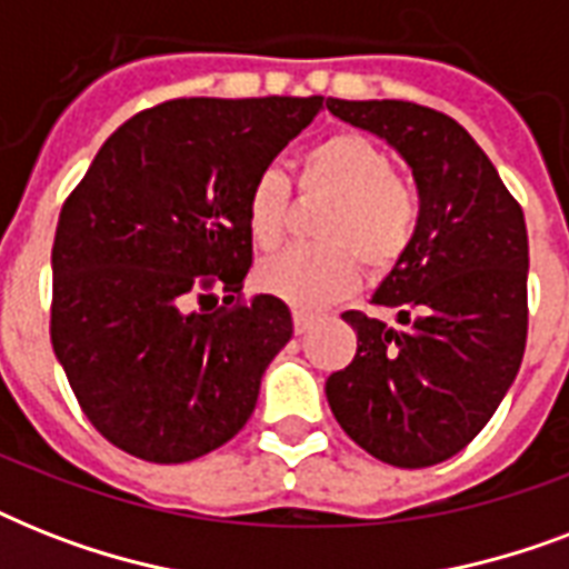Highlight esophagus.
<instances>
[{"mask_svg": "<svg viewBox=\"0 0 569 569\" xmlns=\"http://www.w3.org/2000/svg\"><path fill=\"white\" fill-rule=\"evenodd\" d=\"M292 321H295V333L301 337V333H307V330L316 325V316L312 312H303V310H295L292 312Z\"/></svg>", "mask_w": 569, "mask_h": 569, "instance_id": "1", "label": "esophagus"}]
</instances>
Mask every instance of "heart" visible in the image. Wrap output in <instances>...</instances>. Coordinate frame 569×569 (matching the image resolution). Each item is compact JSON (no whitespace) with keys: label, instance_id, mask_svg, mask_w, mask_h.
Instances as JSON below:
<instances>
[{"label":"heart","instance_id":"1","mask_svg":"<svg viewBox=\"0 0 569 569\" xmlns=\"http://www.w3.org/2000/svg\"><path fill=\"white\" fill-rule=\"evenodd\" d=\"M303 194L333 197L319 218L321 244L286 248L259 262L257 286L292 307H325L346 298L360 280L396 268L413 244L419 197L396 173L392 156L360 132H337L310 147L298 168ZM289 182L262 171L244 200V221L259 250H274L289 227Z\"/></svg>","mask_w":569,"mask_h":569}]
</instances>
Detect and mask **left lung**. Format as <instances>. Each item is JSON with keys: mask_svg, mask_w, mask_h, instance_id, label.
<instances>
[{"mask_svg": "<svg viewBox=\"0 0 569 569\" xmlns=\"http://www.w3.org/2000/svg\"><path fill=\"white\" fill-rule=\"evenodd\" d=\"M413 171L419 223L372 303L401 328L348 310L355 360L328 378L342 431L401 469L458 455L520 372L529 333V236L520 203L458 120L405 100H328Z\"/></svg>", "mask_w": 569, "mask_h": 569, "instance_id": "1", "label": "left lung"}]
</instances>
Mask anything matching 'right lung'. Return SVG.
<instances>
[{"instance_id":"add662e5","label":"right lung","mask_w":569,"mask_h":569,"mask_svg":"<svg viewBox=\"0 0 569 569\" xmlns=\"http://www.w3.org/2000/svg\"><path fill=\"white\" fill-rule=\"evenodd\" d=\"M321 102L191 97L138 111L61 206L52 351L118 449L186 463L253 413L292 312L274 295L236 301L253 262L244 200ZM214 291L228 298L212 313Z\"/></svg>"}]
</instances>
